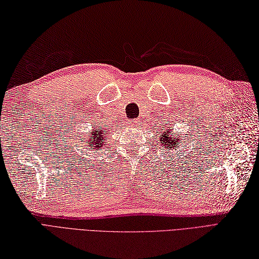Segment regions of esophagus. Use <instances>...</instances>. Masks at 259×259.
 Here are the masks:
<instances>
[{"label":"esophagus","mask_w":259,"mask_h":259,"mask_svg":"<svg viewBox=\"0 0 259 259\" xmlns=\"http://www.w3.org/2000/svg\"><path fill=\"white\" fill-rule=\"evenodd\" d=\"M127 125L130 127H137V126H140V123H138L137 119H130V121H127Z\"/></svg>","instance_id":"1"}]
</instances>
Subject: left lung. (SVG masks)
I'll return each instance as SVG.
<instances>
[{"mask_svg":"<svg viewBox=\"0 0 259 259\" xmlns=\"http://www.w3.org/2000/svg\"><path fill=\"white\" fill-rule=\"evenodd\" d=\"M171 133H172V131L170 130V127H169L167 131H165L161 134L159 142H160L161 146L163 148H167L168 150H171V149L177 150V148L179 147V144L178 143H180L181 140H180L179 136L172 137L171 135H170ZM172 134H175V133H172Z\"/></svg>","mask_w":259,"mask_h":259,"instance_id":"1","label":"left lung"}]
</instances>
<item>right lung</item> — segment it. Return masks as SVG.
Instances as JSON below:
<instances>
[{"instance_id":"1","label":"right lung","mask_w":259,"mask_h":259,"mask_svg":"<svg viewBox=\"0 0 259 259\" xmlns=\"http://www.w3.org/2000/svg\"><path fill=\"white\" fill-rule=\"evenodd\" d=\"M90 135L91 136L88 137V141H84L87 142L85 143L87 150H89L90 148L96 151L97 149H100V150L103 149V147L106 145L105 140L108 138L105 136V132H103V128L101 127V126L100 127L94 128L90 132Z\"/></svg>"}]
</instances>
